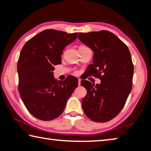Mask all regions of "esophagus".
<instances>
[{"instance_id":"esophagus-1","label":"esophagus","mask_w":151,"mask_h":151,"mask_svg":"<svg viewBox=\"0 0 151 151\" xmlns=\"http://www.w3.org/2000/svg\"><path fill=\"white\" fill-rule=\"evenodd\" d=\"M81 78H78V86L81 85Z\"/></svg>"}]
</instances>
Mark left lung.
I'll use <instances>...</instances> for the list:
<instances>
[{"instance_id": "1", "label": "left lung", "mask_w": 151, "mask_h": 151, "mask_svg": "<svg viewBox=\"0 0 151 151\" xmlns=\"http://www.w3.org/2000/svg\"><path fill=\"white\" fill-rule=\"evenodd\" d=\"M78 39L94 52L91 75L101 79L94 85L82 80L87 94L82 101L86 116L95 122L114 119L123 108L132 86L134 66L129 48L108 30L80 32Z\"/></svg>"}]
</instances>
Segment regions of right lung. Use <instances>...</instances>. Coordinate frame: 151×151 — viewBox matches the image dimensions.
I'll use <instances>...</instances> for the list:
<instances>
[{"label": "right lung", "mask_w": 151, "mask_h": 151, "mask_svg": "<svg viewBox=\"0 0 151 151\" xmlns=\"http://www.w3.org/2000/svg\"><path fill=\"white\" fill-rule=\"evenodd\" d=\"M78 33L47 29L25 43L17 63L19 92L32 115L42 121L59 116L66 102L78 86L77 78L67 76L56 80L54 66L61 63V55L66 45L77 38Z\"/></svg>", "instance_id": "add662e5"}]
</instances>
